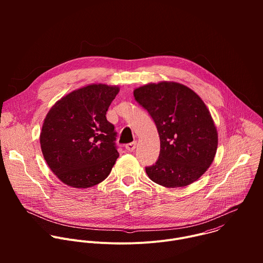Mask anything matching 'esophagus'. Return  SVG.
Instances as JSON below:
<instances>
[{"label":"esophagus","instance_id":"34e87169","mask_svg":"<svg viewBox=\"0 0 263 263\" xmlns=\"http://www.w3.org/2000/svg\"><path fill=\"white\" fill-rule=\"evenodd\" d=\"M135 147H136V141H132V142L126 144V149H127V151H129V152H133L134 149H135Z\"/></svg>","mask_w":263,"mask_h":263}]
</instances>
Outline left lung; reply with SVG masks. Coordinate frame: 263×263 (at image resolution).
Masks as SVG:
<instances>
[{
  "mask_svg": "<svg viewBox=\"0 0 263 263\" xmlns=\"http://www.w3.org/2000/svg\"><path fill=\"white\" fill-rule=\"evenodd\" d=\"M154 120L160 138L155 164L145 167L153 182L167 189L197 181L213 162L217 131L203 100L177 82L148 83L133 91Z\"/></svg>",
  "mask_w": 263,
  "mask_h": 263,
  "instance_id": "1",
  "label": "left lung"
}]
</instances>
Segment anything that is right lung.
I'll return each instance as SVG.
<instances>
[{"mask_svg": "<svg viewBox=\"0 0 263 263\" xmlns=\"http://www.w3.org/2000/svg\"><path fill=\"white\" fill-rule=\"evenodd\" d=\"M119 86L89 84L62 97L49 110L41 132L44 158L65 185L88 189L104 181L120 154L106 112Z\"/></svg>", "mask_w": 263, "mask_h": 263, "instance_id": "1", "label": "right lung"}]
</instances>
